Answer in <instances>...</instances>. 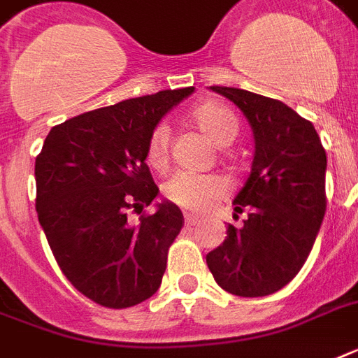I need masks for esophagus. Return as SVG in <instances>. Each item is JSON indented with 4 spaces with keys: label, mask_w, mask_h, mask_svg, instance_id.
<instances>
[{
    "label": "esophagus",
    "mask_w": 358,
    "mask_h": 358,
    "mask_svg": "<svg viewBox=\"0 0 358 358\" xmlns=\"http://www.w3.org/2000/svg\"><path fill=\"white\" fill-rule=\"evenodd\" d=\"M184 219H185V224H187V227H195V224L201 223V219L196 217V215H193V213H185Z\"/></svg>",
    "instance_id": "obj_1"
}]
</instances>
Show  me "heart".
Here are the masks:
<instances>
[{
  "label": "heart",
  "instance_id": "b5f03b06",
  "mask_svg": "<svg viewBox=\"0 0 358 358\" xmlns=\"http://www.w3.org/2000/svg\"><path fill=\"white\" fill-rule=\"evenodd\" d=\"M191 117L196 126L217 145H229L238 135L239 122L236 115L217 102L199 103L191 111ZM169 135H171L169 126L162 122L154 128L150 139H148V150H146L148 162L157 169L167 163ZM163 191L169 201L174 202L176 206L202 212V210L213 206L219 199H223L229 193V184L217 174L178 171L165 182Z\"/></svg>",
  "mask_w": 358,
  "mask_h": 358
}]
</instances>
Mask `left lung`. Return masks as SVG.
Returning a JSON list of instances; mask_svg holds the SVG:
<instances>
[{"instance_id":"8db88e82","label":"left lung","mask_w":358,"mask_h":358,"mask_svg":"<svg viewBox=\"0 0 358 358\" xmlns=\"http://www.w3.org/2000/svg\"><path fill=\"white\" fill-rule=\"evenodd\" d=\"M234 102L249 120L255 159L234 199L243 224L206 255L215 282L232 295L264 297L284 288L305 266L325 217L327 156L310 120L280 100L210 87Z\"/></svg>"}]
</instances>
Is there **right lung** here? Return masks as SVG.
Returning a JSON list of instances; mask_svg holds the SVG:
<instances>
[{"label":"right lung","instance_id":"obj_1","mask_svg":"<svg viewBox=\"0 0 358 358\" xmlns=\"http://www.w3.org/2000/svg\"><path fill=\"white\" fill-rule=\"evenodd\" d=\"M195 87L159 91L53 126L35 162L36 213L61 271L80 294L128 308L156 294L184 227L176 204L131 224L159 189L146 165L157 122Z\"/></svg>","mask_w":358,"mask_h":358}]
</instances>
